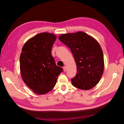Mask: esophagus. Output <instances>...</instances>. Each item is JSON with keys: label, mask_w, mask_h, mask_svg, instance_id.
Here are the masks:
<instances>
[{"label": "esophagus", "mask_w": 124, "mask_h": 124, "mask_svg": "<svg viewBox=\"0 0 124 124\" xmlns=\"http://www.w3.org/2000/svg\"><path fill=\"white\" fill-rule=\"evenodd\" d=\"M63 70H64V71H67V67L66 66L63 67Z\"/></svg>", "instance_id": "esophagus-1"}]
</instances>
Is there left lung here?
<instances>
[{"mask_svg":"<svg viewBox=\"0 0 124 124\" xmlns=\"http://www.w3.org/2000/svg\"><path fill=\"white\" fill-rule=\"evenodd\" d=\"M58 39L70 48L75 61L77 73L71 78L72 85L82 90L95 86L104 70L103 52L99 43L82 31L62 34Z\"/></svg>","mask_w":124,"mask_h":124,"instance_id":"8db88e82","label":"left lung"}]
</instances>
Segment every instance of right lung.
Returning <instances> with one entry per match:
<instances>
[{
    "instance_id": "right-lung-1",
    "label": "right lung",
    "mask_w": 124,
    "mask_h": 124,
    "mask_svg": "<svg viewBox=\"0 0 124 124\" xmlns=\"http://www.w3.org/2000/svg\"><path fill=\"white\" fill-rule=\"evenodd\" d=\"M56 39L54 34L40 33L29 39L20 56L21 76L35 93L44 94L55 87L63 69L56 66L51 48Z\"/></svg>"
}]
</instances>
